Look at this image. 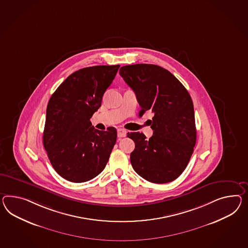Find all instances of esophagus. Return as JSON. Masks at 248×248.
Instances as JSON below:
<instances>
[{
	"mask_svg": "<svg viewBox=\"0 0 248 248\" xmlns=\"http://www.w3.org/2000/svg\"><path fill=\"white\" fill-rule=\"evenodd\" d=\"M127 136V131L123 128H119L118 129V137L119 138H124Z\"/></svg>",
	"mask_w": 248,
	"mask_h": 248,
	"instance_id": "esophagus-1",
	"label": "esophagus"
}]
</instances>
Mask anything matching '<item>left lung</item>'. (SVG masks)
Masks as SVG:
<instances>
[{"label":"left lung","mask_w":248,"mask_h":248,"mask_svg":"<svg viewBox=\"0 0 248 248\" xmlns=\"http://www.w3.org/2000/svg\"><path fill=\"white\" fill-rule=\"evenodd\" d=\"M120 75L137 95L140 116L147 110L154 113L149 140L143 133H127L135 142L132 167L148 182L170 183L184 171L196 144L191 96L176 77L159 65H125Z\"/></svg>","instance_id":"8db88e82"}]
</instances>
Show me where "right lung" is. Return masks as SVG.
Wrapping results in <instances>:
<instances>
[{
    "mask_svg": "<svg viewBox=\"0 0 248 248\" xmlns=\"http://www.w3.org/2000/svg\"><path fill=\"white\" fill-rule=\"evenodd\" d=\"M120 64L95 65L73 73L51 96L43 145L57 173L73 183L100 174L116 144L117 130L95 129L90 119L102 105Z\"/></svg>",
    "mask_w": 248,
    "mask_h": 248,
    "instance_id": "right-lung-1",
    "label": "right lung"
}]
</instances>
